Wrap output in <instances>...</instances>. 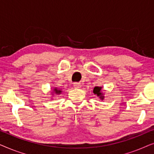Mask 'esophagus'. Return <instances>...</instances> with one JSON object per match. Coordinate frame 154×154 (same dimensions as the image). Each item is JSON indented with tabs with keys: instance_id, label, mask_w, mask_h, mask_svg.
I'll return each mask as SVG.
<instances>
[{
	"instance_id": "1",
	"label": "esophagus",
	"mask_w": 154,
	"mask_h": 154,
	"mask_svg": "<svg viewBox=\"0 0 154 154\" xmlns=\"http://www.w3.org/2000/svg\"><path fill=\"white\" fill-rule=\"evenodd\" d=\"M73 86H74L75 88H81V85H80V83H77L73 84Z\"/></svg>"
}]
</instances>
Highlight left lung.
I'll use <instances>...</instances> for the list:
<instances>
[{"instance_id":"8db88e82","label":"left lung","mask_w":154,"mask_h":154,"mask_svg":"<svg viewBox=\"0 0 154 154\" xmlns=\"http://www.w3.org/2000/svg\"><path fill=\"white\" fill-rule=\"evenodd\" d=\"M102 87H98V86H96V87H94V88L93 92L94 94H95L98 97H100L101 100H104V96H103V94L102 92Z\"/></svg>"}]
</instances>
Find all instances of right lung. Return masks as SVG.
<instances>
[{"instance_id": "right-lung-1", "label": "right lung", "mask_w": 154, "mask_h": 154, "mask_svg": "<svg viewBox=\"0 0 154 154\" xmlns=\"http://www.w3.org/2000/svg\"><path fill=\"white\" fill-rule=\"evenodd\" d=\"M54 92L55 94H60L62 91H61V90H59L57 88H54Z\"/></svg>"}]
</instances>
